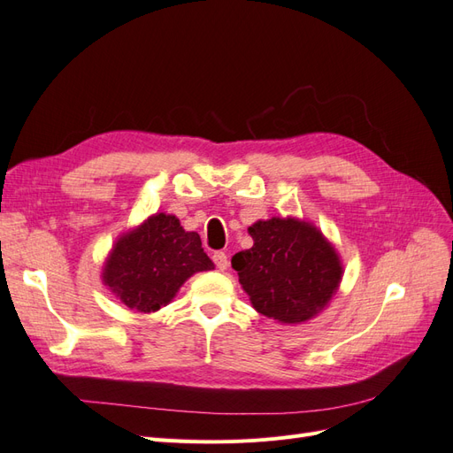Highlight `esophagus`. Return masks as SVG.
<instances>
[{
	"label": "esophagus",
	"mask_w": 453,
	"mask_h": 453,
	"mask_svg": "<svg viewBox=\"0 0 453 453\" xmlns=\"http://www.w3.org/2000/svg\"><path fill=\"white\" fill-rule=\"evenodd\" d=\"M213 263H215V266H217L219 270L225 272V270L228 268V257H226V253L217 251V253L213 255Z\"/></svg>",
	"instance_id": "1"
}]
</instances>
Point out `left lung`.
<instances>
[{"instance_id":"8db88e82","label":"left lung","mask_w":453,"mask_h":453,"mask_svg":"<svg viewBox=\"0 0 453 453\" xmlns=\"http://www.w3.org/2000/svg\"><path fill=\"white\" fill-rule=\"evenodd\" d=\"M253 248L232 257L251 306L281 325L319 315L340 289L344 265L323 232L306 219L272 217L250 228Z\"/></svg>"}]
</instances>
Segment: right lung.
<instances>
[{
    "instance_id": "1",
    "label": "right lung",
    "mask_w": 453,
    "mask_h": 453,
    "mask_svg": "<svg viewBox=\"0 0 453 453\" xmlns=\"http://www.w3.org/2000/svg\"><path fill=\"white\" fill-rule=\"evenodd\" d=\"M213 268L196 232L175 215L153 213L117 238L102 281L127 308L150 313L168 306L190 276Z\"/></svg>"
}]
</instances>
